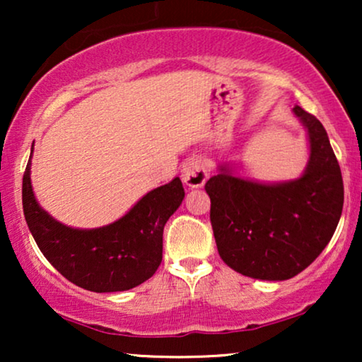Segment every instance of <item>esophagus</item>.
<instances>
[{
    "label": "esophagus",
    "instance_id": "esophagus-1",
    "mask_svg": "<svg viewBox=\"0 0 362 362\" xmlns=\"http://www.w3.org/2000/svg\"><path fill=\"white\" fill-rule=\"evenodd\" d=\"M182 181L189 187H201L209 177V170L199 158H191L182 165Z\"/></svg>",
    "mask_w": 362,
    "mask_h": 362
}]
</instances>
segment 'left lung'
Segmentation results:
<instances>
[{"label": "left lung", "instance_id": "left-lung-1", "mask_svg": "<svg viewBox=\"0 0 362 362\" xmlns=\"http://www.w3.org/2000/svg\"><path fill=\"white\" fill-rule=\"evenodd\" d=\"M293 112L310 141L298 180L265 185L221 166L204 186L221 259L250 279L288 280L303 272L328 245L343 212V176L328 133L301 107Z\"/></svg>", "mask_w": 362, "mask_h": 362}]
</instances>
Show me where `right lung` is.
<instances>
[{"label":"right lung","instance_id":"right-lung-1","mask_svg":"<svg viewBox=\"0 0 362 362\" xmlns=\"http://www.w3.org/2000/svg\"><path fill=\"white\" fill-rule=\"evenodd\" d=\"M31 156L23 176V211L42 255L81 288L105 293L146 281L163 260V229L185 199L180 177L143 196L122 219L98 229H72L34 197Z\"/></svg>","mask_w":362,"mask_h":362}]
</instances>
